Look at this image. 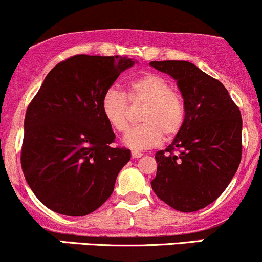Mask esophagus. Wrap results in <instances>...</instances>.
Segmentation results:
<instances>
[{"mask_svg": "<svg viewBox=\"0 0 262 262\" xmlns=\"http://www.w3.org/2000/svg\"><path fill=\"white\" fill-rule=\"evenodd\" d=\"M142 156H143V153H140V152H132V158H133V159L140 158Z\"/></svg>", "mask_w": 262, "mask_h": 262, "instance_id": "1", "label": "esophagus"}]
</instances>
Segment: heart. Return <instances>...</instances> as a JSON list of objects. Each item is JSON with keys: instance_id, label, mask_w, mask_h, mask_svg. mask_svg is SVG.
<instances>
[{"instance_id": "obj_1", "label": "heart", "mask_w": 262, "mask_h": 262, "mask_svg": "<svg viewBox=\"0 0 262 262\" xmlns=\"http://www.w3.org/2000/svg\"><path fill=\"white\" fill-rule=\"evenodd\" d=\"M129 100L133 105L145 104L140 114L143 124L128 132L124 144L140 150L158 145L166 138L180 133L186 120V103L172 82L159 74H144L129 84L126 95L110 89L101 99V112L108 124L118 133L129 128Z\"/></svg>"}]
</instances>
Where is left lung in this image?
<instances>
[{"mask_svg":"<svg viewBox=\"0 0 262 262\" xmlns=\"http://www.w3.org/2000/svg\"><path fill=\"white\" fill-rule=\"evenodd\" d=\"M177 80L186 120L164 150L156 153L154 193L181 212H194L221 196L242 154V118L221 81L188 61H150Z\"/></svg>","mask_w":262,"mask_h":262,"instance_id":"obj_1","label":"left lung"}]
</instances>
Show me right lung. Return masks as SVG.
I'll use <instances>...</instances> for the list:
<instances>
[{
  "label": "right lung",
  "instance_id": "right-lung-1",
  "mask_svg": "<svg viewBox=\"0 0 262 262\" xmlns=\"http://www.w3.org/2000/svg\"><path fill=\"white\" fill-rule=\"evenodd\" d=\"M126 56L74 55L48 74L25 115L21 167L40 202L66 216H85L114 191L130 150L115 134L101 99L125 69Z\"/></svg>",
  "mask_w": 262,
  "mask_h": 262
}]
</instances>
